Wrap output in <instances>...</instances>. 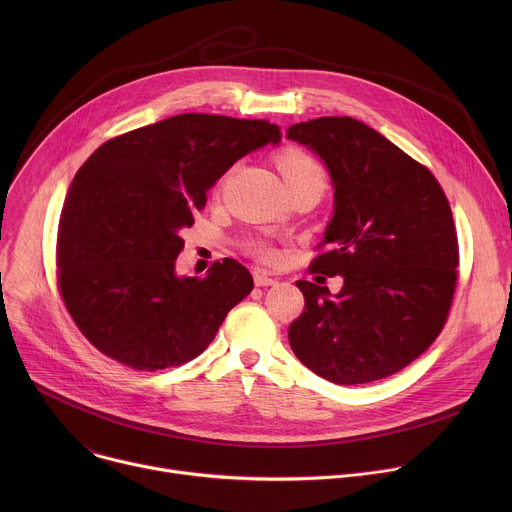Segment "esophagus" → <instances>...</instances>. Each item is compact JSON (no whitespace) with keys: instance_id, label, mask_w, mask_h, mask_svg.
Instances as JSON below:
<instances>
[{"instance_id":"34e87169","label":"esophagus","mask_w":512,"mask_h":512,"mask_svg":"<svg viewBox=\"0 0 512 512\" xmlns=\"http://www.w3.org/2000/svg\"><path fill=\"white\" fill-rule=\"evenodd\" d=\"M253 281H255V285H257V287H267V285H275V283H277V279H275V277H269V275H267V273H263V271H255Z\"/></svg>"}]
</instances>
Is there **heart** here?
I'll use <instances>...</instances> for the list:
<instances>
[{
	"mask_svg": "<svg viewBox=\"0 0 512 512\" xmlns=\"http://www.w3.org/2000/svg\"><path fill=\"white\" fill-rule=\"evenodd\" d=\"M277 166H279V170H281V174H283L287 184L289 182H296V180H302V178H312V176L326 180L320 162L316 158H312L310 154L300 152V150H287V152H283L279 156V160H277ZM247 251L255 259H259L261 263H275L277 257H279L277 249L269 241H265V239H251L247 243Z\"/></svg>",
	"mask_w": 512,
	"mask_h": 512,
	"instance_id": "obj_1",
	"label": "heart"
}]
</instances>
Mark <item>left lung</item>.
Here are the masks:
<instances>
[{
    "label": "left lung",
    "instance_id": "left-lung-1",
    "mask_svg": "<svg viewBox=\"0 0 512 512\" xmlns=\"http://www.w3.org/2000/svg\"><path fill=\"white\" fill-rule=\"evenodd\" d=\"M287 137L312 148L334 184V216L308 267L316 283L296 281L306 308L289 346L336 385L391 377L448 320L460 263L450 202L423 164L352 117L296 123ZM326 274L343 275L336 297Z\"/></svg>",
    "mask_w": 512,
    "mask_h": 512
}]
</instances>
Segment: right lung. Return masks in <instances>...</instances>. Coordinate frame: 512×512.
<instances>
[{"mask_svg":"<svg viewBox=\"0 0 512 512\" xmlns=\"http://www.w3.org/2000/svg\"><path fill=\"white\" fill-rule=\"evenodd\" d=\"M279 139V125L265 119L182 113L91 154L60 212L56 281L99 352L135 371H162L206 350L253 277L229 257L204 277H178L180 235L218 178Z\"/></svg>","mask_w":512,"mask_h":512,"instance_id":"1","label":"right lung"}]
</instances>
